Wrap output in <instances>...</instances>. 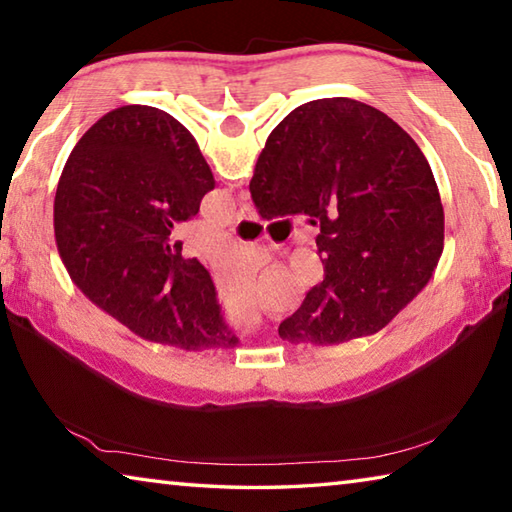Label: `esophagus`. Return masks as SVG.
Here are the masks:
<instances>
[{
    "instance_id": "esophagus-1",
    "label": "esophagus",
    "mask_w": 512,
    "mask_h": 512,
    "mask_svg": "<svg viewBox=\"0 0 512 512\" xmlns=\"http://www.w3.org/2000/svg\"><path fill=\"white\" fill-rule=\"evenodd\" d=\"M235 219H237V221H255V219H257V214H255L253 210H250L248 205H244V207H239V210H237Z\"/></svg>"
}]
</instances>
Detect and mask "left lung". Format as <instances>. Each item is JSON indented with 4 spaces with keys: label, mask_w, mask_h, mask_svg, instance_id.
Here are the masks:
<instances>
[{
    "label": "left lung",
    "mask_w": 512,
    "mask_h": 512,
    "mask_svg": "<svg viewBox=\"0 0 512 512\" xmlns=\"http://www.w3.org/2000/svg\"><path fill=\"white\" fill-rule=\"evenodd\" d=\"M212 189L192 133L167 112L103 115L69 153L56 189V246L72 282L146 341L235 348L210 273L171 237Z\"/></svg>",
    "instance_id": "left-lung-1"
}]
</instances>
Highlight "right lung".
<instances>
[{
    "label": "right lung",
    "mask_w": 512,
    "mask_h": 512,
    "mask_svg": "<svg viewBox=\"0 0 512 512\" xmlns=\"http://www.w3.org/2000/svg\"><path fill=\"white\" fill-rule=\"evenodd\" d=\"M264 219L318 223L323 282L277 332L336 345L386 327L427 287L445 244V212L411 135L368 103L336 97L289 112L255 164Z\"/></svg>",
    "instance_id": "add662e5"
}]
</instances>
